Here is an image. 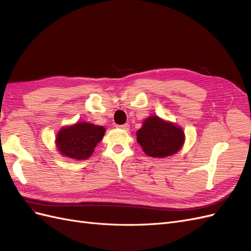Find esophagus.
Instances as JSON below:
<instances>
[{
    "label": "esophagus",
    "mask_w": 251,
    "mask_h": 251,
    "mask_svg": "<svg viewBox=\"0 0 251 251\" xmlns=\"http://www.w3.org/2000/svg\"><path fill=\"white\" fill-rule=\"evenodd\" d=\"M117 127L118 128H120V129H123V130H128L129 129V125L128 124H123V125H117Z\"/></svg>",
    "instance_id": "1"
}]
</instances>
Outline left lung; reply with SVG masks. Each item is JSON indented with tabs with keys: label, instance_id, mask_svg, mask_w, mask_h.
<instances>
[{
	"label": "left lung",
	"instance_id": "obj_1",
	"mask_svg": "<svg viewBox=\"0 0 251 251\" xmlns=\"http://www.w3.org/2000/svg\"><path fill=\"white\" fill-rule=\"evenodd\" d=\"M136 141L143 151L151 157H166L178 151L184 142L182 129L158 117L145 120L136 132Z\"/></svg>",
	"mask_w": 251,
	"mask_h": 251
}]
</instances>
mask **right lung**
I'll use <instances>...</instances> for the list:
<instances>
[{
	"mask_svg": "<svg viewBox=\"0 0 251 251\" xmlns=\"http://www.w3.org/2000/svg\"><path fill=\"white\" fill-rule=\"evenodd\" d=\"M105 128L85 122L64 127L56 136V145L61 154L70 158L86 159L104 136Z\"/></svg>",
	"mask_w": 251,
	"mask_h": 251,
	"instance_id": "1",
	"label": "right lung"
}]
</instances>
